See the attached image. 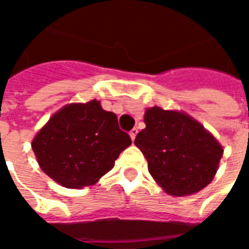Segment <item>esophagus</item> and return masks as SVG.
Here are the masks:
<instances>
[{
	"label": "esophagus",
	"mask_w": 249,
	"mask_h": 249,
	"mask_svg": "<svg viewBox=\"0 0 249 249\" xmlns=\"http://www.w3.org/2000/svg\"><path fill=\"white\" fill-rule=\"evenodd\" d=\"M137 132H139V130H137V128H133V129L129 132V136H130V139H132V141H135L136 136H137Z\"/></svg>",
	"instance_id": "34e87169"
}]
</instances>
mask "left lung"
Instances as JSON below:
<instances>
[{
    "instance_id": "left-lung-1",
    "label": "left lung",
    "mask_w": 249,
    "mask_h": 249,
    "mask_svg": "<svg viewBox=\"0 0 249 249\" xmlns=\"http://www.w3.org/2000/svg\"><path fill=\"white\" fill-rule=\"evenodd\" d=\"M144 123L135 144L168 195H193L213 180L224 151L198 121L184 112L153 107L145 110Z\"/></svg>"
}]
</instances>
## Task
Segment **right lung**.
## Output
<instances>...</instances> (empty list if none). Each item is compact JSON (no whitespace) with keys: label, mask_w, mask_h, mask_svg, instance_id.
I'll use <instances>...</instances> for the list:
<instances>
[{"label":"right lung","mask_w":249,"mask_h":249,"mask_svg":"<svg viewBox=\"0 0 249 249\" xmlns=\"http://www.w3.org/2000/svg\"><path fill=\"white\" fill-rule=\"evenodd\" d=\"M132 144L117 116L100 101L69 104L52 116L32 141L40 168L65 188L96 184Z\"/></svg>","instance_id":"1"}]
</instances>
